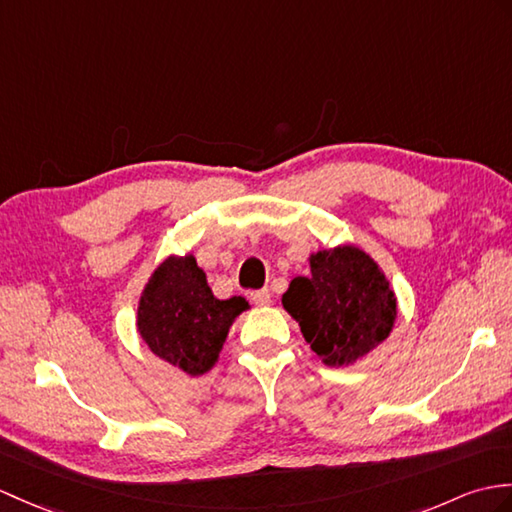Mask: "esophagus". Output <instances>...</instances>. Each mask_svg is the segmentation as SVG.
Returning a JSON list of instances; mask_svg holds the SVG:
<instances>
[{
  "instance_id": "esophagus-1",
  "label": "esophagus",
  "mask_w": 512,
  "mask_h": 512,
  "mask_svg": "<svg viewBox=\"0 0 512 512\" xmlns=\"http://www.w3.org/2000/svg\"><path fill=\"white\" fill-rule=\"evenodd\" d=\"M251 299H253L255 305L264 307V305L270 303V292L268 290H255V292H251Z\"/></svg>"
}]
</instances>
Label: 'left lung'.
Here are the masks:
<instances>
[{"mask_svg": "<svg viewBox=\"0 0 512 512\" xmlns=\"http://www.w3.org/2000/svg\"><path fill=\"white\" fill-rule=\"evenodd\" d=\"M310 277H294L283 307L327 366H349L384 342L397 318L386 275L358 246L310 255Z\"/></svg>", "mask_w": 512, "mask_h": 512, "instance_id": "obj_1", "label": "left lung"}]
</instances>
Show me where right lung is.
Listing matches in <instances>:
<instances>
[{
    "mask_svg": "<svg viewBox=\"0 0 512 512\" xmlns=\"http://www.w3.org/2000/svg\"><path fill=\"white\" fill-rule=\"evenodd\" d=\"M244 296L220 301L194 255H170L152 272L137 307V329L157 358L198 377L218 362Z\"/></svg>",
    "mask_w": 512,
    "mask_h": 512,
    "instance_id": "add662e5",
    "label": "right lung"
}]
</instances>
